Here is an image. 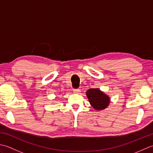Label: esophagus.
I'll use <instances>...</instances> for the list:
<instances>
[{
  "label": "esophagus",
  "mask_w": 153,
  "mask_h": 153,
  "mask_svg": "<svg viewBox=\"0 0 153 153\" xmlns=\"http://www.w3.org/2000/svg\"><path fill=\"white\" fill-rule=\"evenodd\" d=\"M80 91V90L79 89H73V92L74 93H79Z\"/></svg>",
  "instance_id": "esophagus-1"
}]
</instances>
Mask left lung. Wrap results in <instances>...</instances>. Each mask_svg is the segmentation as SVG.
<instances>
[{"mask_svg":"<svg viewBox=\"0 0 153 153\" xmlns=\"http://www.w3.org/2000/svg\"><path fill=\"white\" fill-rule=\"evenodd\" d=\"M90 104L97 110L106 108L110 103L109 97L97 89H90L86 92Z\"/></svg>","mask_w":153,"mask_h":153,"instance_id":"obj_1","label":"left lung"}]
</instances>
